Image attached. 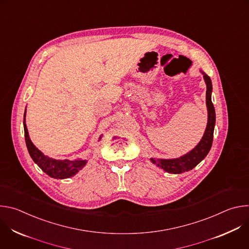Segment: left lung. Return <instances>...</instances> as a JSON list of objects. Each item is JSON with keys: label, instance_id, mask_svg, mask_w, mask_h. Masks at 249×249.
I'll use <instances>...</instances> for the list:
<instances>
[{"label": "left lung", "instance_id": "left-lung-1", "mask_svg": "<svg viewBox=\"0 0 249 249\" xmlns=\"http://www.w3.org/2000/svg\"><path fill=\"white\" fill-rule=\"evenodd\" d=\"M202 74H203L205 83L207 85L206 104L208 107V123H207L206 131L204 133L202 140L200 141V143L191 152H189L188 154L178 159H173V160L151 159L153 163L157 164L158 166L161 167L163 170L169 173L179 174L194 168L201 160L205 159V157L210 152L213 144V137H214V128L216 123V112H215L214 105H213V102L211 99L212 82L210 77L207 74L203 72Z\"/></svg>", "mask_w": 249, "mask_h": 249}]
</instances>
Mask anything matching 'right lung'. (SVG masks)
Segmentation results:
<instances>
[{
  "label": "right lung",
  "mask_w": 249,
  "mask_h": 249,
  "mask_svg": "<svg viewBox=\"0 0 249 249\" xmlns=\"http://www.w3.org/2000/svg\"><path fill=\"white\" fill-rule=\"evenodd\" d=\"M23 119H25V113H24ZM23 127H24L25 144L31 159L50 177H53V178H59V179L69 178V177L75 175L87 163L86 160H53L51 158L44 156L30 141L24 120H23Z\"/></svg>",
  "instance_id": "right-lung-1"
}]
</instances>
